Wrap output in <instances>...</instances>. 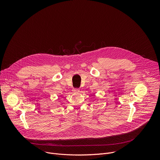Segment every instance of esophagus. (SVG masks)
<instances>
[{
	"label": "esophagus",
	"instance_id": "esophagus-1",
	"mask_svg": "<svg viewBox=\"0 0 160 160\" xmlns=\"http://www.w3.org/2000/svg\"><path fill=\"white\" fill-rule=\"evenodd\" d=\"M73 92H80V89L79 88H73Z\"/></svg>",
	"mask_w": 160,
	"mask_h": 160
}]
</instances>
